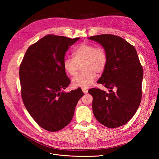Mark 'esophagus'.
Segmentation results:
<instances>
[{
	"label": "esophagus",
	"mask_w": 159,
	"mask_h": 159,
	"mask_svg": "<svg viewBox=\"0 0 159 159\" xmlns=\"http://www.w3.org/2000/svg\"><path fill=\"white\" fill-rule=\"evenodd\" d=\"M82 91H83V92H84L85 94H86V93H88V90L86 89H84V88H82Z\"/></svg>",
	"instance_id": "obj_1"
}]
</instances>
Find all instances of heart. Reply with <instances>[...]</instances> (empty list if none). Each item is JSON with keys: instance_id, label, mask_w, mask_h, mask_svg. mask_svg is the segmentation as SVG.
I'll list each match as a JSON object with an SVG mask.
<instances>
[{"instance_id": "1", "label": "heart", "mask_w": 159, "mask_h": 159, "mask_svg": "<svg viewBox=\"0 0 159 159\" xmlns=\"http://www.w3.org/2000/svg\"><path fill=\"white\" fill-rule=\"evenodd\" d=\"M74 58L67 57L63 61V67L66 72L71 76L78 73V67L81 65L82 73L71 80L74 87L89 88L93 84L96 78V73L102 74L106 68L107 56L102 48H96L87 42L77 46L72 52Z\"/></svg>"}]
</instances>
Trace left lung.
I'll return each instance as SVG.
<instances>
[{"mask_svg": "<svg viewBox=\"0 0 159 159\" xmlns=\"http://www.w3.org/2000/svg\"><path fill=\"white\" fill-rule=\"evenodd\" d=\"M88 39L102 45L107 56L106 68L98 83L109 93L96 88L88 91L93 96L94 116L109 128L124 125L135 114L141 101L143 70L137 51L117 36L102 34Z\"/></svg>", "mask_w": 159, "mask_h": 159, "instance_id": "obj_1", "label": "left lung"}]
</instances>
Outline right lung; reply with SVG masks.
<instances>
[{"mask_svg":"<svg viewBox=\"0 0 159 159\" xmlns=\"http://www.w3.org/2000/svg\"><path fill=\"white\" fill-rule=\"evenodd\" d=\"M79 39L47 35L28 48L20 66L23 103L38 125L48 131L68 125L84 95L80 88L64 91L70 83L63 67L65 54Z\"/></svg>","mask_w":159,"mask_h":159,"instance_id":"add662e5","label":"right lung"}]
</instances>
